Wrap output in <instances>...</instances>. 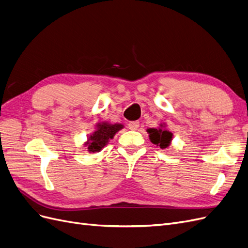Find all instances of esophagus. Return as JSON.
<instances>
[{
	"mask_svg": "<svg viewBox=\"0 0 248 248\" xmlns=\"http://www.w3.org/2000/svg\"><path fill=\"white\" fill-rule=\"evenodd\" d=\"M128 127L130 130H137L140 127V122L139 121H131V122H129Z\"/></svg>",
	"mask_w": 248,
	"mask_h": 248,
	"instance_id": "34e87169",
	"label": "esophagus"
}]
</instances>
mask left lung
I'll return each mask as SVG.
<instances>
[{
    "mask_svg": "<svg viewBox=\"0 0 248 248\" xmlns=\"http://www.w3.org/2000/svg\"><path fill=\"white\" fill-rule=\"evenodd\" d=\"M147 131L149 133L150 140H151L153 144L159 146L161 149L169 147L172 137L171 132L166 129H156V128H150Z\"/></svg>",
    "mask_w": 248,
    "mask_h": 248,
    "instance_id": "8db88e82",
    "label": "left lung"
}]
</instances>
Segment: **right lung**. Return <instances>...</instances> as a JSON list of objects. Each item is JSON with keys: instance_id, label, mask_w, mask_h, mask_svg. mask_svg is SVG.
Masks as SVG:
<instances>
[{"instance_id": "add662e5", "label": "right lung", "mask_w": 248, "mask_h": 248, "mask_svg": "<svg viewBox=\"0 0 248 248\" xmlns=\"http://www.w3.org/2000/svg\"><path fill=\"white\" fill-rule=\"evenodd\" d=\"M122 128L123 126L121 124H98V128L88 140V151L99 152L106 144H108V140L114 138L116 132Z\"/></svg>"}]
</instances>
